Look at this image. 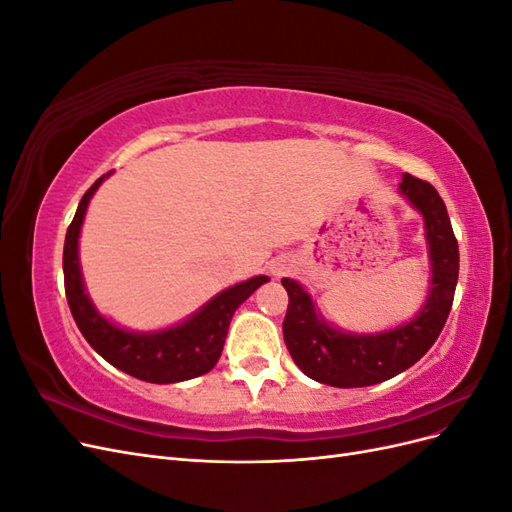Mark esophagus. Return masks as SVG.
Segmentation results:
<instances>
[{
	"label": "esophagus",
	"instance_id": "1",
	"mask_svg": "<svg viewBox=\"0 0 512 512\" xmlns=\"http://www.w3.org/2000/svg\"><path fill=\"white\" fill-rule=\"evenodd\" d=\"M292 260L290 258H280V260H275L273 265H271V273L275 275V277H284V275H288L290 271H292Z\"/></svg>",
	"mask_w": 512,
	"mask_h": 512
}]
</instances>
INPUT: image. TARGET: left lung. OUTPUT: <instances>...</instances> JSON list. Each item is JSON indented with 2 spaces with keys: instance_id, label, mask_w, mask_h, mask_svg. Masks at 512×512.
Here are the masks:
<instances>
[{
  "instance_id": "left-lung-1",
  "label": "left lung",
  "mask_w": 512,
  "mask_h": 512,
  "mask_svg": "<svg viewBox=\"0 0 512 512\" xmlns=\"http://www.w3.org/2000/svg\"><path fill=\"white\" fill-rule=\"evenodd\" d=\"M399 194L423 215L429 256L425 303L408 322L380 333H348L322 316L318 303L297 280L284 277L288 312L284 342L307 378L337 389H356L395 378L436 342L451 312L459 277V247L446 205L431 183L404 173Z\"/></svg>"
}]
</instances>
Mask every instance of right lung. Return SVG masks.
I'll list each match as a JSON object with an SVG mask.
<instances>
[{
	"label": "right lung",
	"instance_id": "right-lung-1",
	"mask_svg": "<svg viewBox=\"0 0 512 512\" xmlns=\"http://www.w3.org/2000/svg\"><path fill=\"white\" fill-rule=\"evenodd\" d=\"M102 175L81 198L79 209L66 232L64 243V284L70 312L76 327L104 361L126 374L153 382L173 384L207 374L218 363L228 324L237 307L252 297L256 288L269 282L267 275H256L215 294L211 301L196 309L192 316L158 331H130L98 312L89 299L79 262V237L85 222L89 200L94 198L104 179Z\"/></svg>",
	"mask_w": 512,
	"mask_h": 512
}]
</instances>
